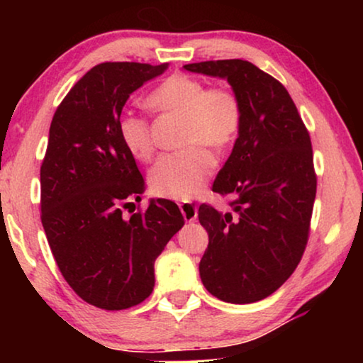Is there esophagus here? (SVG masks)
Listing matches in <instances>:
<instances>
[{
  "label": "esophagus",
  "mask_w": 363,
  "mask_h": 363,
  "mask_svg": "<svg viewBox=\"0 0 363 363\" xmlns=\"http://www.w3.org/2000/svg\"><path fill=\"white\" fill-rule=\"evenodd\" d=\"M180 210H182V215H183V218H185L186 223L196 220L198 208H196V205L193 201H183V203H180Z\"/></svg>",
  "instance_id": "esophagus-1"
}]
</instances>
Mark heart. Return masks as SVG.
<instances>
[{
	"label": "heart",
	"instance_id": "1",
	"mask_svg": "<svg viewBox=\"0 0 363 363\" xmlns=\"http://www.w3.org/2000/svg\"><path fill=\"white\" fill-rule=\"evenodd\" d=\"M147 104L160 113L182 116L183 150L163 155L150 170V188L158 196L190 200L205 188L216 160L206 147H230L242 127V102L230 86H208L188 74H173L148 94ZM118 137L133 158L148 162L155 153L152 125L133 112L118 118Z\"/></svg>",
	"mask_w": 363,
	"mask_h": 363
}]
</instances>
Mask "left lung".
<instances>
[{
	"instance_id": "8db88e82",
	"label": "left lung",
	"mask_w": 363,
	"mask_h": 363,
	"mask_svg": "<svg viewBox=\"0 0 363 363\" xmlns=\"http://www.w3.org/2000/svg\"><path fill=\"white\" fill-rule=\"evenodd\" d=\"M183 67L225 77L242 102L240 137L213 183V191L231 196L233 211L206 203L198 210L210 238L200 277L218 299L251 304L279 289L304 255L317 190L309 132L286 87L255 64Z\"/></svg>"
}]
</instances>
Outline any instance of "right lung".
Masks as SVG:
<instances>
[{
  "label": "right lung",
  "instance_id": "add662e5",
  "mask_svg": "<svg viewBox=\"0 0 363 363\" xmlns=\"http://www.w3.org/2000/svg\"><path fill=\"white\" fill-rule=\"evenodd\" d=\"M168 64L102 62L59 104L41 165V221L59 271L72 291L106 311L140 304L155 286L153 264L185 225L170 200L123 210L145 191L118 137L127 99ZM130 213V210H128Z\"/></svg>",
  "mask_w": 363,
  "mask_h": 363
}]
</instances>
